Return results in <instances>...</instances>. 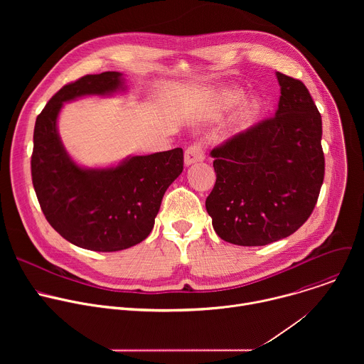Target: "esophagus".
<instances>
[{
	"label": "esophagus",
	"instance_id": "obj_1",
	"mask_svg": "<svg viewBox=\"0 0 364 364\" xmlns=\"http://www.w3.org/2000/svg\"><path fill=\"white\" fill-rule=\"evenodd\" d=\"M203 160H204V148L200 142H196V144L190 145L184 151V164L186 166H191V164L200 163Z\"/></svg>",
	"mask_w": 364,
	"mask_h": 364
}]
</instances>
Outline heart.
Segmentation results:
<instances>
[{"instance_id":"1","label":"heart","mask_w":364,"mask_h":364,"mask_svg":"<svg viewBox=\"0 0 364 364\" xmlns=\"http://www.w3.org/2000/svg\"><path fill=\"white\" fill-rule=\"evenodd\" d=\"M243 97H245V93L240 89H223L218 95V111L230 112L237 105H240ZM261 108H262V103L257 97H252L246 100L237 112V117H236L237 125L242 128L250 125L257 118V115L261 114Z\"/></svg>"}]
</instances>
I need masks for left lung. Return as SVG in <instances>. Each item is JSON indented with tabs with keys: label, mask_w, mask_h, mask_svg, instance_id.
<instances>
[{
	"label": "left lung",
	"mask_w": 364,
	"mask_h": 364,
	"mask_svg": "<svg viewBox=\"0 0 364 364\" xmlns=\"http://www.w3.org/2000/svg\"><path fill=\"white\" fill-rule=\"evenodd\" d=\"M278 109L210 155L216 184L205 210L220 239L264 246L288 237L313 213L324 180L321 115L301 80L277 72Z\"/></svg>",
	"instance_id": "8db88e82"
}]
</instances>
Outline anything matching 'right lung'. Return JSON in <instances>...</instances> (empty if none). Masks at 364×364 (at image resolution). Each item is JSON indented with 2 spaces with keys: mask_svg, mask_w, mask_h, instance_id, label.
I'll use <instances>...</instances> for the list:
<instances>
[{
  "mask_svg": "<svg viewBox=\"0 0 364 364\" xmlns=\"http://www.w3.org/2000/svg\"><path fill=\"white\" fill-rule=\"evenodd\" d=\"M125 90L119 72L87 75L63 86L36 119L31 177L40 207L60 236L87 250L117 252L146 239L164 193L183 171L181 148L129 155L100 168L70 157L58 129L63 103Z\"/></svg>",
  "mask_w": 364,
  "mask_h": 364,
  "instance_id": "1",
  "label": "right lung"
}]
</instances>
